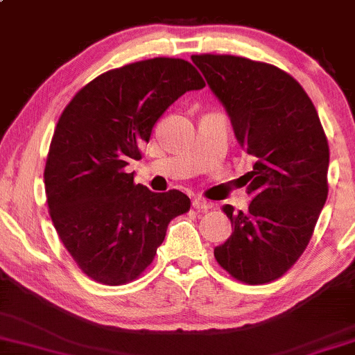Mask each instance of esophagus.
<instances>
[{"label":"esophagus","instance_id":"1","mask_svg":"<svg viewBox=\"0 0 355 355\" xmlns=\"http://www.w3.org/2000/svg\"><path fill=\"white\" fill-rule=\"evenodd\" d=\"M193 207L198 208V210H210V208L214 207V203L208 202V200L205 198H195L193 200Z\"/></svg>","mask_w":355,"mask_h":355}]
</instances>
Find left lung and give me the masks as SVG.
<instances>
[{
    "label": "left lung",
    "instance_id": "1",
    "mask_svg": "<svg viewBox=\"0 0 355 355\" xmlns=\"http://www.w3.org/2000/svg\"><path fill=\"white\" fill-rule=\"evenodd\" d=\"M191 60L254 160L246 174L253 202L248 211L224 207L234 229L215 259L239 282H273L304 253L327 202V135L311 98L284 69L231 54Z\"/></svg>",
    "mask_w": 355,
    "mask_h": 355
}]
</instances>
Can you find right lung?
Instances as JSON below:
<instances>
[{"label": "right lung", "instance_id": "1", "mask_svg": "<svg viewBox=\"0 0 355 355\" xmlns=\"http://www.w3.org/2000/svg\"><path fill=\"white\" fill-rule=\"evenodd\" d=\"M205 82L191 63L153 58L102 73L75 94L54 130L44 184L61 243L87 277L133 282L169 222L189 210L178 189L153 193L126 173L166 109Z\"/></svg>", "mask_w": 355, "mask_h": 355}]
</instances>
